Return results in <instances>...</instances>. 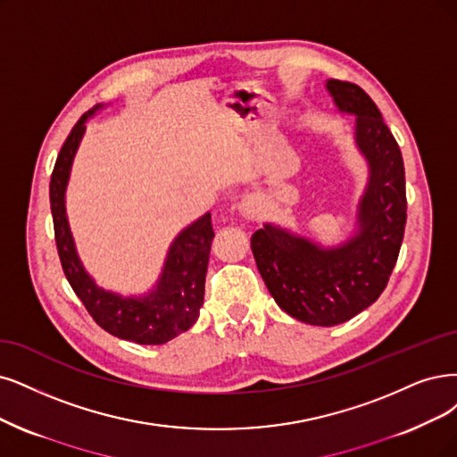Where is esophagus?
<instances>
[{"label":"esophagus","mask_w":457,"mask_h":457,"mask_svg":"<svg viewBox=\"0 0 457 457\" xmlns=\"http://www.w3.org/2000/svg\"><path fill=\"white\" fill-rule=\"evenodd\" d=\"M239 212L248 220H258L263 212L262 199L256 194H246L239 203Z\"/></svg>","instance_id":"1"}]
</instances>
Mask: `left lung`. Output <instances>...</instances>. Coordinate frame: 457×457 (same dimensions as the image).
<instances>
[{"label":"left lung","instance_id":"8db88e82","mask_svg":"<svg viewBox=\"0 0 457 457\" xmlns=\"http://www.w3.org/2000/svg\"><path fill=\"white\" fill-rule=\"evenodd\" d=\"M326 88L341 112L356 116L353 139L369 165L356 233L339 246L324 248L265 224L250 239L277 305L311 326L343 324L373 305L390 280L407 224L403 156L375 101L352 82L331 79Z\"/></svg>","mask_w":457,"mask_h":457}]
</instances>
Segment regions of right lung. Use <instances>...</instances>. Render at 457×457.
Masks as SVG:
<instances>
[{"instance_id":"add662e5","label":"right lung","mask_w":457,"mask_h":457,"mask_svg":"<svg viewBox=\"0 0 457 457\" xmlns=\"http://www.w3.org/2000/svg\"><path fill=\"white\" fill-rule=\"evenodd\" d=\"M101 105H96L67 135L50 177V211L54 220V237L65 278L73 292L87 307L99 328L137 345H163L177 335L188 331L199 316L205 295V275L212 245L211 212L203 214L188 228H184L169 246L163 271L154 290L145 295L124 297L107 292L94 282L79 260L73 235L65 214V188L77 148L87 129L88 116Z\"/></svg>"}]
</instances>
